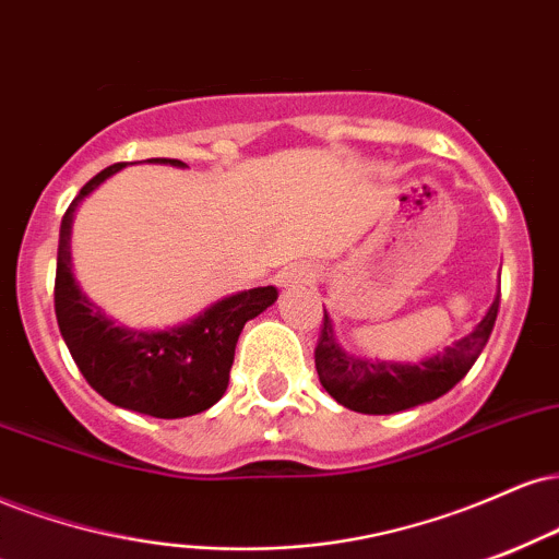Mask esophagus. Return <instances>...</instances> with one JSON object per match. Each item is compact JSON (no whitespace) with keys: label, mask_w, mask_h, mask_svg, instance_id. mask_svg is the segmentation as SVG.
Wrapping results in <instances>:
<instances>
[{"label":"esophagus","mask_w":559,"mask_h":559,"mask_svg":"<svg viewBox=\"0 0 559 559\" xmlns=\"http://www.w3.org/2000/svg\"><path fill=\"white\" fill-rule=\"evenodd\" d=\"M312 284V271L307 265H288L284 273L278 275L281 288H294V286H307Z\"/></svg>","instance_id":"34e87169"}]
</instances>
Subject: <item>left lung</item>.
<instances>
[{
	"instance_id": "1",
	"label": "left lung",
	"mask_w": 559,
	"mask_h": 559,
	"mask_svg": "<svg viewBox=\"0 0 559 559\" xmlns=\"http://www.w3.org/2000/svg\"><path fill=\"white\" fill-rule=\"evenodd\" d=\"M500 294L472 333L463 335L445 352L429 356L416 365L401 361H372L346 354L333 335V320L322 318L318 348H314V369L322 388L341 406L359 414H395L421 406L445 395L455 382L466 378L468 369L479 359L481 348L492 335Z\"/></svg>"
}]
</instances>
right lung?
Masks as SVG:
<instances>
[{"label":"right lung","instance_id":"right-lung-1","mask_svg":"<svg viewBox=\"0 0 559 559\" xmlns=\"http://www.w3.org/2000/svg\"><path fill=\"white\" fill-rule=\"evenodd\" d=\"M151 160L179 169L187 166L177 158ZM124 166L114 164L96 174L67 207L59 228L53 312L72 359L98 395L127 412L181 419L221 401L241 328L265 312L278 299V292L275 286H260L231 294L169 331H132L106 318L100 307L87 301L72 275V215L87 194Z\"/></svg>","mask_w":559,"mask_h":559}]
</instances>
